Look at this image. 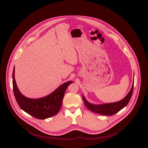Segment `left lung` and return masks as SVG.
Segmentation results:
<instances>
[{"label": "left lung", "instance_id": "1", "mask_svg": "<svg viewBox=\"0 0 148 148\" xmlns=\"http://www.w3.org/2000/svg\"><path fill=\"white\" fill-rule=\"evenodd\" d=\"M134 89V83L132 84V88L130 91L129 93L127 94L126 97L121 100L119 101L111 103H105L102 105H93L89 103L85 97L82 95V99L85 106L89 109L90 111L93 112L97 113L103 115H112L116 114L123 108H125L129 103L133 92Z\"/></svg>", "mask_w": 148, "mask_h": 148}]
</instances>
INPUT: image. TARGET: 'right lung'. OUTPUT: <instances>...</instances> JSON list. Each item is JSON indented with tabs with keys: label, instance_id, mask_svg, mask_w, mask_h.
Segmentation results:
<instances>
[{
	"label": "right lung",
	"instance_id": "obj_1",
	"mask_svg": "<svg viewBox=\"0 0 148 148\" xmlns=\"http://www.w3.org/2000/svg\"><path fill=\"white\" fill-rule=\"evenodd\" d=\"M14 68L12 73V87L16 100L22 110L31 116L41 120L54 116L59 112L66 89L73 82V81L63 83L46 97L36 99H29L25 97L19 91L14 78Z\"/></svg>",
	"mask_w": 148,
	"mask_h": 148
}]
</instances>
